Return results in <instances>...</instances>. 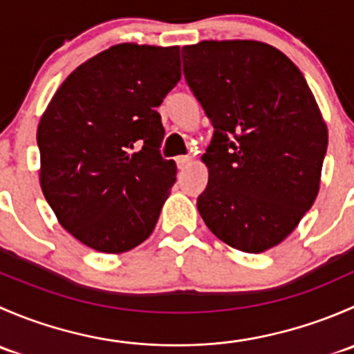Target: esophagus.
Listing matches in <instances>:
<instances>
[{"instance_id":"34e87169","label":"esophagus","mask_w":354,"mask_h":354,"mask_svg":"<svg viewBox=\"0 0 354 354\" xmlns=\"http://www.w3.org/2000/svg\"><path fill=\"white\" fill-rule=\"evenodd\" d=\"M190 157L188 156H178L176 157V164L180 169H185V167H188V164H190Z\"/></svg>"}]
</instances>
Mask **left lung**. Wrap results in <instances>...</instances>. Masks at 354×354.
Instances as JSON below:
<instances>
[{"label": "left lung", "instance_id": "left-lung-1", "mask_svg": "<svg viewBox=\"0 0 354 354\" xmlns=\"http://www.w3.org/2000/svg\"><path fill=\"white\" fill-rule=\"evenodd\" d=\"M183 73L212 121L197 209L210 231L246 253L284 241L313 205L327 124L298 66L260 41L183 46Z\"/></svg>", "mask_w": 354, "mask_h": 354}]
</instances>
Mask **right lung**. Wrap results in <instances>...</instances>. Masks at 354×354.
<instances>
[{
    "label": "right lung",
    "instance_id": "1",
    "mask_svg": "<svg viewBox=\"0 0 354 354\" xmlns=\"http://www.w3.org/2000/svg\"><path fill=\"white\" fill-rule=\"evenodd\" d=\"M180 78L178 46L121 42L68 75L42 113V194L88 248L123 253L154 231L176 181L156 109Z\"/></svg>",
    "mask_w": 354,
    "mask_h": 354
}]
</instances>
